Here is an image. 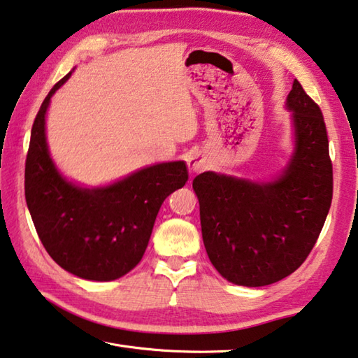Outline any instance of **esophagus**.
<instances>
[{"label":"esophagus","mask_w":358,"mask_h":358,"mask_svg":"<svg viewBox=\"0 0 358 358\" xmlns=\"http://www.w3.org/2000/svg\"><path fill=\"white\" fill-rule=\"evenodd\" d=\"M187 164H188V169L189 171L193 173H199L202 171L203 169H206V159H203V156L198 155V152H194V155H189L188 159H187Z\"/></svg>","instance_id":"34e87169"}]
</instances>
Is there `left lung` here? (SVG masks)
I'll list each match as a JSON object with an SVG mask.
<instances>
[{
    "mask_svg": "<svg viewBox=\"0 0 358 358\" xmlns=\"http://www.w3.org/2000/svg\"><path fill=\"white\" fill-rule=\"evenodd\" d=\"M286 108L294 152L275 179L215 171L193 179L208 258L238 286H268L294 273L315 245L331 208L332 164L322 109L298 80Z\"/></svg>",
    "mask_w": 358,
    "mask_h": 358,
    "instance_id": "obj_1",
    "label": "left lung"
}]
</instances>
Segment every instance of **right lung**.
Returning a JSON list of instances; mask_svg holds the SVG:
<instances>
[{
	"mask_svg": "<svg viewBox=\"0 0 358 358\" xmlns=\"http://www.w3.org/2000/svg\"><path fill=\"white\" fill-rule=\"evenodd\" d=\"M74 71V69H72ZM40 106L26 157L24 194L35 230L49 257L64 271L90 281H113L141 262L164 201L188 180L184 160L145 166L101 187L66 179L50 157L46 113Z\"/></svg>",
	"mask_w": 358,
	"mask_h": 358,
	"instance_id": "obj_1",
	"label": "right lung"
}]
</instances>
